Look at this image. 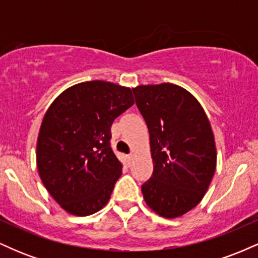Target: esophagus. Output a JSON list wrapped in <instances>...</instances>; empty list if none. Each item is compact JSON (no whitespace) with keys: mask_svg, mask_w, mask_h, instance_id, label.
<instances>
[{"mask_svg":"<svg viewBox=\"0 0 258 258\" xmlns=\"http://www.w3.org/2000/svg\"><path fill=\"white\" fill-rule=\"evenodd\" d=\"M126 159H127V164L131 165V162L133 160V154H128V155H126Z\"/></svg>","mask_w":258,"mask_h":258,"instance_id":"34e87169","label":"esophagus"}]
</instances>
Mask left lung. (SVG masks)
Wrapping results in <instances>:
<instances>
[{
	"label": "left lung",
	"instance_id": "left-lung-1",
	"mask_svg": "<svg viewBox=\"0 0 258 258\" xmlns=\"http://www.w3.org/2000/svg\"><path fill=\"white\" fill-rule=\"evenodd\" d=\"M150 136L154 172L142 185L146 204L165 218L180 217L203 200L217 164L214 132L190 92L173 84L133 88Z\"/></svg>",
	"mask_w": 258,
	"mask_h": 258
}]
</instances>
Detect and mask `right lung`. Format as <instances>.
<instances>
[{"instance_id": "right-lung-1", "label": "right lung", "mask_w": 258, "mask_h": 258, "mask_svg": "<svg viewBox=\"0 0 258 258\" xmlns=\"http://www.w3.org/2000/svg\"><path fill=\"white\" fill-rule=\"evenodd\" d=\"M133 104L130 87L96 80L67 88L49 105L36 164L43 185L67 212L88 216L108 204L122 173L110 148L111 123Z\"/></svg>"}]
</instances>
